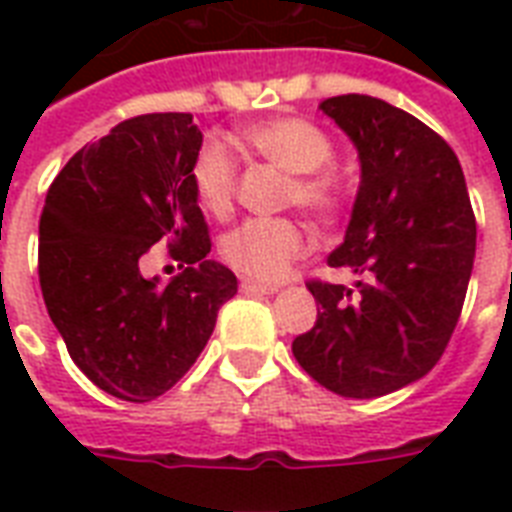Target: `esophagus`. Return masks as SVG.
Segmentation results:
<instances>
[{"instance_id":"esophagus-1","label":"esophagus","mask_w":512,"mask_h":512,"mask_svg":"<svg viewBox=\"0 0 512 512\" xmlns=\"http://www.w3.org/2000/svg\"><path fill=\"white\" fill-rule=\"evenodd\" d=\"M239 287L244 295H273V292H276L273 284H263V281H255V279H241Z\"/></svg>"}]
</instances>
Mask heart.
<instances>
[{
	"label": "heart",
	"mask_w": 512,
	"mask_h": 512,
	"mask_svg": "<svg viewBox=\"0 0 512 512\" xmlns=\"http://www.w3.org/2000/svg\"><path fill=\"white\" fill-rule=\"evenodd\" d=\"M241 135L255 154L292 175L287 204H297L313 217L335 215L340 196L329 172L335 162V146L327 132L297 116H279L249 124ZM191 185L196 201L209 215H231L236 201V159L231 148L220 140H207L193 159ZM305 249L308 236L303 225L287 217H257L228 233L220 252L225 263L244 276L276 281L287 276Z\"/></svg>",
	"instance_id": "1"
}]
</instances>
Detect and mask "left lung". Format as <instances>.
<instances>
[{"label": "left lung", "instance_id": "left-lung-1", "mask_svg": "<svg viewBox=\"0 0 512 512\" xmlns=\"http://www.w3.org/2000/svg\"><path fill=\"white\" fill-rule=\"evenodd\" d=\"M319 108L361 159L345 241L329 255L358 281H308L321 311L292 353L337 396L377 398L444 356L473 271L476 215L460 159L428 124L369 95H337Z\"/></svg>", "mask_w": 512, "mask_h": 512}]
</instances>
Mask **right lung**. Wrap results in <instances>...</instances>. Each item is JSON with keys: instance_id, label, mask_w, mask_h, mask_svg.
I'll use <instances>...</instances> for the list:
<instances>
[{"instance_id": "obj_1", "label": "right lung", "mask_w": 512, "mask_h": 512, "mask_svg": "<svg viewBox=\"0 0 512 512\" xmlns=\"http://www.w3.org/2000/svg\"><path fill=\"white\" fill-rule=\"evenodd\" d=\"M201 132L191 114H143L76 151L39 220V287L68 356L108 396L143 404L199 358L236 276L207 260L212 239L191 185ZM186 271L143 280L156 240Z\"/></svg>"}]
</instances>
